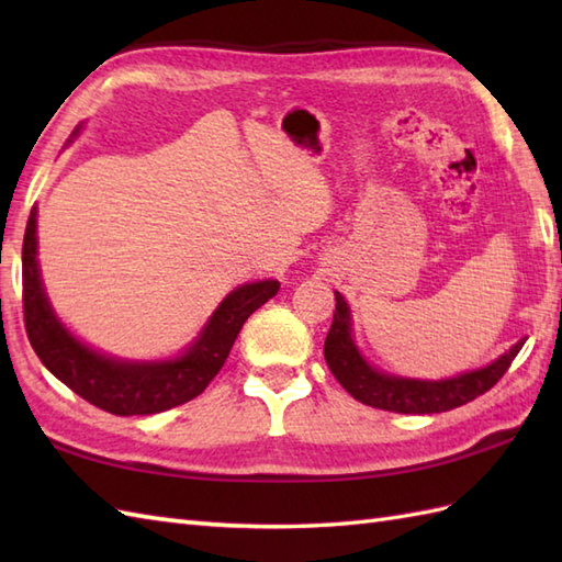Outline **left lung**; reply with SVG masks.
<instances>
[{
  "label": "left lung",
  "mask_w": 562,
  "mask_h": 562,
  "mask_svg": "<svg viewBox=\"0 0 562 562\" xmlns=\"http://www.w3.org/2000/svg\"><path fill=\"white\" fill-rule=\"evenodd\" d=\"M524 340L527 338L512 345V348L505 355H499L495 362L451 379L423 381L393 376L386 372H379V369L369 364L360 355V350H357V345L352 340L350 306L342 300V294L336 292V314H333V324L326 336L324 355L333 376L340 381V386L348 391L355 401L372 405V408L379 411L429 415L459 408V405L483 396L485 391H491L509 369L512 360H515L517 352L521 350Z\"/></svg>",
  "instance_id": "1"
}]
</instances>
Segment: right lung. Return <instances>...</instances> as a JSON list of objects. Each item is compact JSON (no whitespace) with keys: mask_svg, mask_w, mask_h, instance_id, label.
<instances>
[{"mask_svg":"<svg viewBox=\"0 0 562 562\" xmlns=\"http://www.w3.org/2000/svg\"><path fill=\"white\" fill-rule=\"evenodd\" d=\"M75 135H79V127ZM35 217L38 207L29 214L21 250L23 321H26L31 348L65 386L105 413L154 415L200 396L229 357L246 318L280 290L278 280H260L236 288L224 296L195 342H190V348L173 360H115L83 345L55 316L41 280Z\"/></svg>","mask_w":562,"mask_h":562,"instance_id":"obj_1","label":"right lung"}]
</instances>
